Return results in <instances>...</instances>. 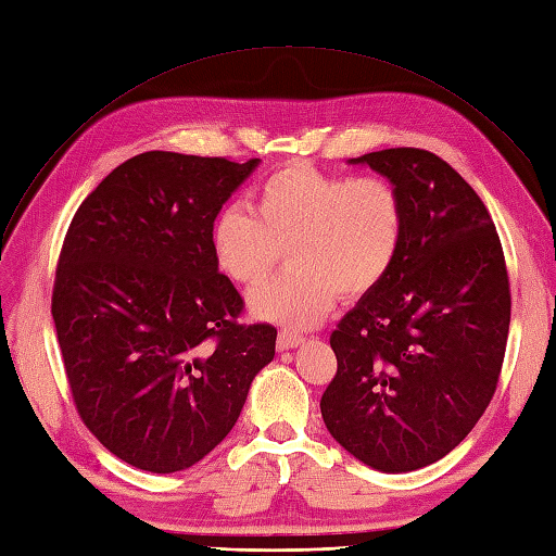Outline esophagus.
<instances>
[{
  "instance_id": "obj_1",
  "label": "esophagus",
  "mask_w": 556,
  "mask_h": 556,
  "mask_svg": "<svg viewBox=\"0 0 556 556\" xmlns=\"http://www.w3.org/2000/svg\"><path fill=\"white\" fill-rule=\"evenodd\" d=\"M278 351H288V349H296L302 346L304 343V337L296 334V332H290V329H280L278 332Z\"/></svg>"
}]
</instances>
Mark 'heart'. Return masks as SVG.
<instances>
[{
  "label": "heart",
  "instance_id": "obj_1",
  "mask_svg": "<svg viewBox=\"0 0 556 556\" xmlns=\"http://www.w3.org/2000/svg\"><path fill=\"white\" fill-rule=\"evenodd\" d=\"M407 227L400 189L381 175H334L290 163L262 177L245 205H227L210 229L219 271L243 288L274 274L288 248L290 271L252 294L260 318L306 329L339 292L369 294L393 268Z\"/></svg>",
  "mask_w": 556,
  "mask_h": 556
}]
</instances>
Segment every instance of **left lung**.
Returning <instances> with one entry per match:
<instances>
[{
    "mask_svg": "<svg viewBox=\"0 0 556 556\" xmlns=\"http://www.w3.org/2000/svg\"><path fill=\"white\" fill-rule=\"evenodd\" d=\"M351 163L400 189L407 227L390 274L329 337L337 374L320 412L357 460L409 472L468 438L496 393L513 306L505 254L486 205L440 156L395 147Z\"/></svg>",
    "mask_w": 556,
    "mask_h": 556,
    "instance_id": "1",
    "label": "left lung"
}]
</instances>
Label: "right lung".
<instances>
[{
    "instance_id": "1",
    "label": "right lung",
    "mask_w": 556,
    "mask_h": 556,
    "mask_svg": "<svg viewBox=\"0 0 556 556\" xmlns=\"http://www.w3.org/2000/svg\"><path fill=\"white\" fill-rule=\"evenodd\" d=\"M260 159L144 152L74 213L51 313L84 426L147 472L191 468L227 438L276 327L219 274L210 229Z\"/></svg>"
}]
</instances>
